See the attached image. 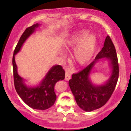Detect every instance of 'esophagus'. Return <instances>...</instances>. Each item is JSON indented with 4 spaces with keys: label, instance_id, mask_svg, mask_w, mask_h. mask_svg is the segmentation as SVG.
<instances>
[{
    "label": "esophagus",
    "instance_id": "esophagus-1",
    "mask_svg": "<svg viewBox=\"0 0 131 131\" xmlns=\"http://www.w3.org/2000/svg\"><path fill=\"white\" fill-rule=\"evenodd\" d=\"M71 79V72L70 70L67 69L65 72V80L68 81Z\"/></svg>",
    "mask_w": 131,
    "mask_h": 131
}]
</instances>
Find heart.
<instances>
[{
    "label": "heart",
    "instance_id": "obj_1",
    "mask_svg": "<svg viewBox=\"0 0 131 131\" xmlns=\"http://www.w3.org/2000/svg\"><path fill=\"white\" fill-rule=\"evenodd\" d=\"M87 30L78 31L63 43L67 51L73 49L74 59L80 65L88 64L94 54L97 46V39L94 34H89ZM63 56V55H61Z\"/></svg>",
    "mask_w": 131,
    "mask_h": 131
}]
</instances>
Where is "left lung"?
<instances>
[{"label":"left lung","mask_w":131,"mask_h":131,"mask_svg":"<svg viewBox=\"0 0 131 131\" xmlns=\"http://www.w3.org/2000/svg\"><path fill=\"white\" fill-rule=\"evenodd\" d=\"M101 59L108 61L111 68L110 78L101 85H96L90 76L96 63ZM119 68L115 48L109 36L105 39L104 46L94 60L86 68L72 75L69 86L78 106L85 112H91L102 107L110 98L118 81Z\"/></svg>","instance_id":"left-lung-1"}]
</instances>
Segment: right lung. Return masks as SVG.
<instances>
[{
	"label": "right lung",
	"instance_id": "add662e5",
	"mask_svg": "<svg viewBox=\"0 0 131 131\" xmlns=\"http://www.w3.org/2000/svg\"><path fill=\"white\" fill-rule=\"evenodd\" d=\"M40 24H34L27 28L22 34L14 51L13 58V74L14 87L17 93L21 100L33 109L45 110L54 104L56 95L54 92V85L59 80H64L65 72L61 66L54 65L50 68L44 78L39 85L28 86L25 80L18 73V67L15 61V55L19 52L23 43L28 38L35 32Z\"/></svg>",
	"mask_w": 131,
	"mask_h": 131
}]
</instances>
